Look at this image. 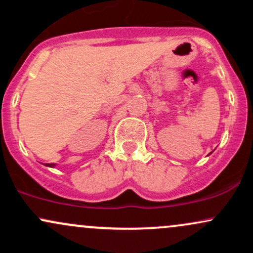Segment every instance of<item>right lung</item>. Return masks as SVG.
I'll list each match as a JSON object with an SVG mask.
<instances>
[{"instance_id": "obj_1", "label": "right lung", "mask_w": 253, "mask_h": 253, "mask_svg": "<svg viewBox=\"0 0 253 253\" xmlns=\"http://www.w3.org/2000/svg\"><path fill=\"white\" fill-rule=\"evenodd\" d=\"M46 167H50V168H54V167H56V164H54V163H48V164H46Z\"/></svg>"}]
</instances>
